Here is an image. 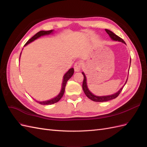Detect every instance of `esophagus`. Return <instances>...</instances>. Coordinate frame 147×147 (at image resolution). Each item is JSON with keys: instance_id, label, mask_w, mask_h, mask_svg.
Wrapping results in <instances>:
<instances>
[{"instance_id": "esophagus-1", "label": "esophagus", "mask_w": 147, "mask_h": 147, "mask_svg": "<svg viewBox=\"0 0 147 147\" xmlns=\"http://www.w3.org/2000/svg\"><path fill=\"white\" fill-rule=\"evenodd\" d=\"M81 68H82V63L79 61L76 62L74 65V70L75 72H79V71L81 70Z\"/></svg>"}]
</instances>
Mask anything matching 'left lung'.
Returning <instances> with one entry per match:
<instances>
[{"mask_svg": "<svg viewBox=\"0 0 147 147\" xmlns=\"http://www.w3.org/2000/svg\"><path fill=\"white\" fill-rule=\"evenodd\" d=\"M105 31H106V32L109 34L110 37L113 40L121 42H123V43L126 44L125 42H124L121 38H120L119 37H118V35H117L116 34H114L113 32H112V31H110V30H108V29H105ZM130 65H131V61H130ZM82 74L83 75V77H84L83 82V84H82V88H83V90L84 94H86V96L88 97L89 99H90L91 100L94 101V102H106V101H109V100H112L113 99H115L116 97H117L119 96V94H120V92H121V91L123 90V86L125 85L127 81V79L126 82H125V84H124V86L121 89H120V90L118 92H117L116 93H115V94H112V95H109V96H95L94 94H93L92 93L90 90H89V89H88V86H87V83H86V77L85 76V75H84V72H82Z\"/></svg>", "mask_w": 147, "mask_h": 147, "instance_id": "8db88e82", "label": "left lung"}]
</instances>
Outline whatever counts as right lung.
Instances as JSON below:
<instances>
[{
  "instance_id": "right-lung-1",
  "label": "right lung",
  "mask_w": 147,
  "mask_h": 147,
  "mask_svg": "<svg viewBox=\"0 0 147 147\" xmlns=\"http://www.w3.org/2000/svg\"><path fill=\"white\" fill-rule=\"evenodd\" d=\"M53 32V30H47V31H45V30H41V31H39L38 32H37L36 34L34 35V36L30 38L29 40L26 42V43L24 45V46L27 45L28 44L30 43V42H32L33 41H34L35 40H36L37 38H39L40 37L43 36V35H49L51 34ZM74 73V68H71L67 72L65 75H64V77H63V83H62V88H61V90L59 92V94L57 95L56 97H54V98H53L50 100H46V101H37V102L39 103L40 104H42V105H50V104H55L56 103V102H58L61 98L64 95V91H65V85H66V83L72 77V76L73 75Z\"/></svg>"
}]
</instances>
